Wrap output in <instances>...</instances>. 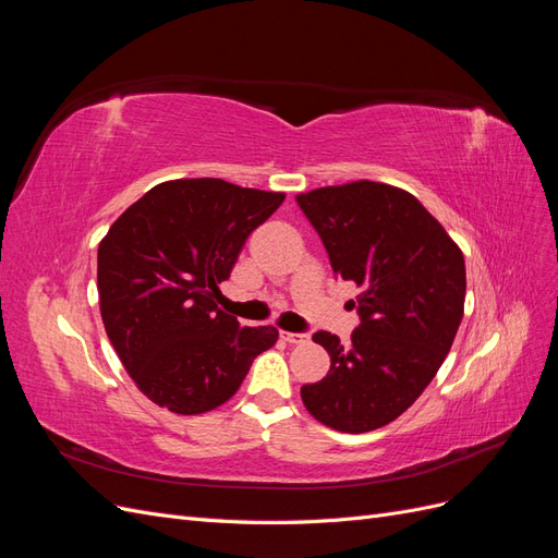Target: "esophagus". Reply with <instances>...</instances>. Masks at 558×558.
Instances as JSON below:
<instances>
[{
	"label": "esophagus",
	"mask_w": 558,
	"mask_h": 558,
	"mask_svg": "<svg viewBox=\"0 0 558 558\" xmlns=\"http://www.w3.org/2000/svg\"><path fill=\"white\" fill-rule=\"evenodd\" d=\"M281 340H286L289 344H305V342H307V335H302V332H286V330H281Z\"/></svg>",
	"instance_id": "1"
}]
</instances>
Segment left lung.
<instances>
[{"label":"left lung","instance_id":"8db88e82","mask_svg":"<svg viewBox=\"0 0 558 558\" xmlns=\"http://www.w3.org/2000/svg\"><path fill=\"white\" fill-rule=\"evenodd\" d=\"M335 275L353 281L361 326L351 347L326 330L328 375L300 388L307 412L340 433L391 424L424 393L463 318L465 260L435 216L402 189L351 181L300 193Z\"/></svg>","mask_w":558,"mask_h":558}]
</instances>
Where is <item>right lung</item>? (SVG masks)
<instances>
[{"mask_svg": "<svg viewBox=\"0 0 558 558\" xmlns=\"http://www.w3.org/2000/svg\"><path fill=\"white\" fill-rule=\"evenodd\" d=\"M223 179H174L134 202L97 248L105 330L140 391L174 414L228 402L275 326L216 307L248 234L283 202Z\"/></svg>", "mask_w": 558, "mask_h": 558, "instance_id": "1", "label": "right lung"}]
</instances>
